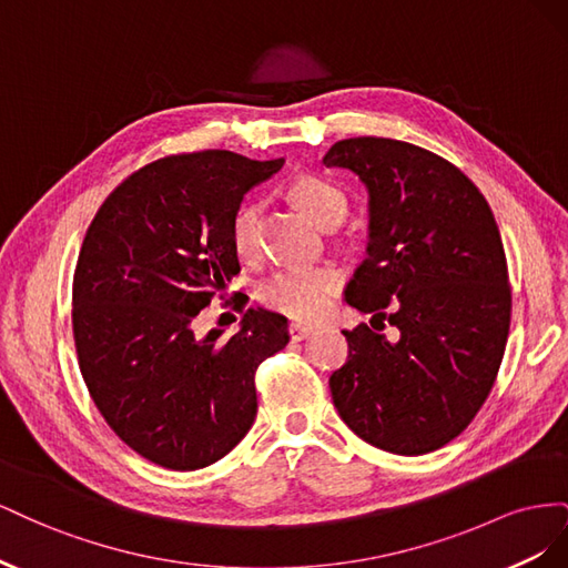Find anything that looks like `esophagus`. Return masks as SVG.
I'll list each match as a JSON object with an SVG mask.
<instances>
[{
	"label": "esophagus",
	"mask_w": 568,
	"mask_h": 568,
	"mask_svg": "<svg viewBox=\"0 0 568 568\" xmlns=\"http://www.w3.org/2000/svg\"><path fill=\"white\" fill-rule=\"evenodd\" d=\"M313 334V329L311 326H303V324H288V336H291V341H303V338H307Z\"/></svg>",
	"instance_id": "1"
}]
</instances>
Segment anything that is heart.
Wrapping results in <instances>:
<instances>
[{
    "instance_id": "heart-1",
    "label": "heart",
    "mask_w": 568,
    "mask_h": 568,
    "mask_svg": "<svg viewBox=\"0 0 568 568\" xmlns=\"http://www.w3.org/2000/svg\"><path fill=\"white\" fill-rule=\"evenodd\" d=\"M298 209L320 227H336L348 213L343 189L317 175H301L288 186ZM232 248L242 261H255L261 251V203L246 201L232 217ZM343 286V272L336 265H311L282 270L261 286V303L270 311L296 322H315L326 315Z\"/></svg>"
}]
</instances>
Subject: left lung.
Segmentation results:
<instances>
[{
    "mask_svg": "<svg viewBox=\"0 0 568 568\" xmlns=\"http://www.w3.org/2000/svg\"><path fill=\"white\" fill-rule=\"evenodd\" d=\"M324 165L369 189L367 257L346 303L372 313L343 329L346 365L329 376L341 419L374 448L424 455L471 424L500 372L511 286L486 196L434 151L384 136L336 142Z\"/></svg>",
    "mask_w": 568,
    "mask_h": 568,
    "instance_id": "obj_1",
    "label": "left lung"
}]
</instances>
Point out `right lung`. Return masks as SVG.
Returning a JSON list of instances; mask_svg holds the SVG:
<instances>
[{
	"instance_id": "right-lung-1",
	"label": "right lung",
	"mask_w": 568,
	"mask_h": 568,
	"mask_svg": "<svg viewBox=\"0 0 568 568\" xmlns=\"http://www.w3.org/2000/svg\"><path fill=\"white\" fill-rule=\"evenodd\" d=\"M282 165L225 149L151 161L84 234L71 313L82 379L115 436L159 467L194 471L225 457L255 419L257 367L288 343L286 320L261 307L230 338L194 332L242 270L234 213Z\"/></svg>"
}]
</instances>
